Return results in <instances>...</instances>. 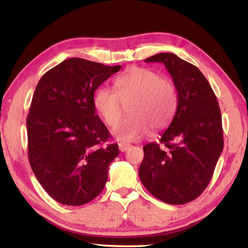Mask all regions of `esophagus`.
I'll list each match as a JSON object with an SVG mask.
<instances>
[{
  "label": "esophagus",
  "mask_w": 248,
  "mask_h": 248,
  "mask_svg": "<svg viewBox=\"0 0 248 248\" xmlns=\"http://www.w3.org/2000/svg\"><path fill=\"white\" fill-rule=\"evenodd\" d=\"M130 146H131V144L130 143H124V142H121V143H119V150L121 151V152H125Z\"/></svg>",
  "instance_id": "obj_1"
}]
</instances>
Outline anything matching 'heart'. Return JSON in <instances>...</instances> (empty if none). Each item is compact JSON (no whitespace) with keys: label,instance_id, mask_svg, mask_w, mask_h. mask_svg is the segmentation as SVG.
I'll return each instance as SVG.
<instances>
[{"label":"heart","instance_id":"heart-1","mask_svg":"<svg viewBox=\"0 0 248 248\" xmlns=\"http://www.w3.org/2000/svg\"><path fill=\"white\" fill-rule=\"evenodd\" d=\"M114 89L102 86L95 92L94 107L103 120L114 127L120 119L123 103L130 102L129 117L115 127L120 141H136L150 132L162 130L173 120L178 107V95L173 82L155 71L131 66L117 77Z\"/></svg>","mask_w":248,"mask_h":248}]
</instances>
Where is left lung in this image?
<instances>
[{"label":"left lung","mask_w":248,"mask_h":248,"mask_svg":"<svg viewBox=\"0 0 248 248\" xmlns=\"http://www.w3.org/2000/svg\"><path fill=\"white\" fill-rule=\"evenodd\" d=\"M165 65L178 95V107L159 143L143 146L139 176L155 198L184 204L202 194L223 150L219 104L200 70L174 53L145 59Z\"/></svg>","instance_id":"left-lung-1"}]
</instances>
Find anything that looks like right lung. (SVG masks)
<instances>
[{
	"label": "right lung",
	"instance_id": "right-lung-1",
	"mask_svg": "<svg viewBox=\"0 0 248 248\" xmlns=\"http://www.w3.org/2000/svg\"><path fill=\"white\" fill-rule=\"evenodd\" d=\"M81 58H70L37 84L27 116L28 159L37 180L52 199L82 205L96 198L118 156V144L95 114L94 93L118 72Z\"/></svg>",
	"mask_w": 248,
	"mask_h": 248
}]
</instances>
